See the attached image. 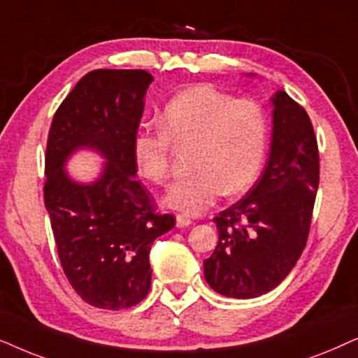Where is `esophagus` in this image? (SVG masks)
Segmentation results:
<instances>
[{
  "instance_id": "esophagus-1",
  "label": "esophagus",
  "mask_w": 358,
  "mask_h": 358,
  "mask_svg": "<svg viewBox=\"0 0 358 358\" xmlns=\"http://www.w3.org/2000/svg\"><path fill=\"white\" fill-rule=\"evenodd\" d=\"M192 222H193L192 219H189L188 216H185V214H178V216H176V226L178 227H187Z\"/></svg>"
}]
</instances>
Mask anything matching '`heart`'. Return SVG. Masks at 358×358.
<instances>
[{
	"instance_id": "1",
	"label": "heart",
	"mask_w": 358,
	"mask_h": 358,
	"mask_svg": "<svg viewBox=\"0 0 358 358\" xmlns=\"http://www.w3.org/2000/svg\"><path fill=\"white\" fill-rule=\"evenodd\" d=\"M266 144L268 119L259 103L199 83L165 104L159 129L141 127L136 132L132 160L142 178L164 185L170 176L171 145H193V171L171 185L164 201L178 211L201 214L222 194L237 196L252 187Z\"/></svg>"
}]
</instances>
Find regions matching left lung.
Wrapping results in <instances>:
<instances>
[{"label": "left lung", "instance_id": "8db88e82", "mask_svg": "<svg viewBox=\"0 0 358 358\" xmlns=\"http://www.w3.org/2000/svg\"><path fill=\"white\" fill-rule=\"evenodd\" d=\"M273 136L260 178L213 219L219 241L204 278L231 298H257L283 282L306 247L319 187V149L306 109L278 92Z\"/></svg>", "mask_w": 358, "mask_h": 358}]
</instances>
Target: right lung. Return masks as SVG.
I'll return each mask as SVG.
<instances>
[{
    "label": "right lung",
    "mask_w": 358,
    "mask_h": 358,
    "mask_svg": "<svg viewBox=\"0 0 358 358\" xmlns=\"http://www.w3.org/2000/svg\"><path fill=\"white\" fill-rule=\"evenodd\" d=\"M152 80L145 70L90 71L62 101L47 137L44 203L57 254L75 293L99 309L131 308L147 296L150 247L175 226L134 178L132 139ZM78 146L107 159L96 184L71 182L61 169Z\"/></svg>",
    "instance_id": "add662e5"
}]
</instances>
